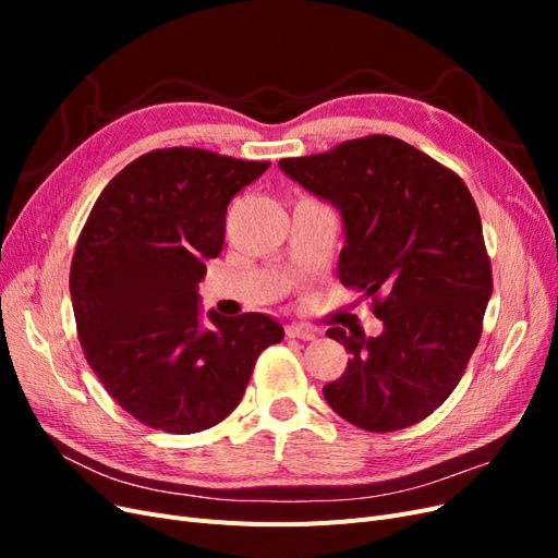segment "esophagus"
I'll return each instance as SVG.
<instances>
[{
    "label": "esophagus",
    "instance_id": "obj_1",
    "mask_svg": "<svg viewBox=\"0 0 558 558\" xmlns=\"http://www.w3.org/2000/svg\"><path fill=\"white\" fill-rule=\"evenodd\" d=\"M286 335L298 337V340H305V342H312L318 337V332L314 328H307V326H286Z\"/></svg>",
    "mask_w": 558,
    "mask_h": 558
}]
</instances>
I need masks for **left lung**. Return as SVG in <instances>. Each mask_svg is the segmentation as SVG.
<instances>
[{
	"label": "left lung",
	"mask_w": 558,
	"mask_h": 558,
	"mask_svg": "<svg viewBox=\"0 0 558 558\" xmlns=\"http://www.w3.org/2000/svg\"><path fill=\"white\" fill-rule=\"evenodd\" d=\"M279 170L342 216L337 277L373 298L377 337L330 328L344 375L324 386L330 408L363 430L418 424L451 396L482 335L494 291L482 221L465 183L386 134Z\"/></svg>",
	"instance_id": "1"
}]
</instances>
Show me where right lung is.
Wrapping results in <instances>:
<instances>
[{
  "mask_svg": "<svg viewBox=\"0 0 558 558\" xmlns=\"http://www.w3.org/2000/svg\"><path fill=\"white\" fill-rule=\"evenodd\" d=\"M269 162L162 148L130 162L97 197L74 251L70 293L86 361L142 424L197 433L238 408L253 363L283 328L267 314L199 307L226 211Z\"/></svg>",
  "mask_w": 558,
  "mask_h": 558,
  "instance_id": "obj_1",
  "label": "right lung"
}]
</instances>
